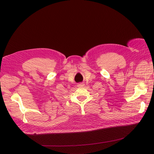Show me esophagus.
Returning <instances> with one entry per match:
<instances>
[{"instance_id": "obj_1", "label": "esophagus", "mask_w": 154, "mask_h": 154, "mask_svg": "<svg viewBox=\"0 0 154 154\" xmlns=\"http://www.w3.org/2000/svg\"><path fill=\"white\" fill-rule=\"evenodd\" d=\"M84 85H85V84H84L83 82H80V83H79L77 84V86H79V87H82V86H83Z\"/></svg>"}]
</instances>
